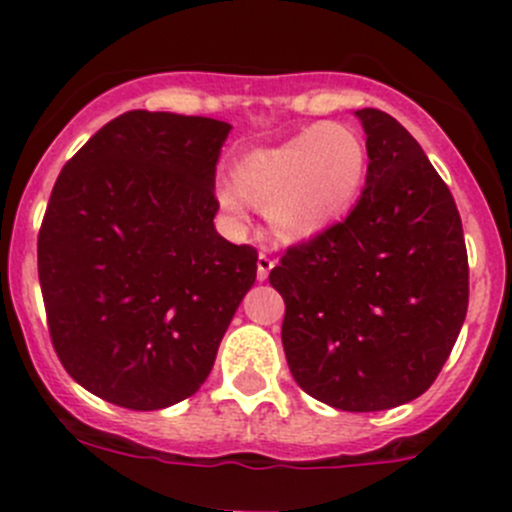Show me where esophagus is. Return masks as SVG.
<instances>
[{
	"mask_svg": "<svg viewBox=\"0 0 512 512\" xmlns=\"http://www.w3.org/2000/svg\"><path fill=\"white\" fill-rule=\"evenodd\" d=\"M272 267H274L272 257L267 255V252H260V257H257V279H260V282H265L267 274L272 272Z\"/></svg>",
	"mask_w": 512,
	"mask_h": 512,
	"instance_id": "1",
	"label": "esophagus"
}]
</instances>
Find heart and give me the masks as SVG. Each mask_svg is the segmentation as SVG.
Returning <instances> with one entry per match:
<instances>
[{"mask_svg": "<svg viewBox=\"0 0 512 512\" xmlns=\"http://www.w3.org/2000/svg\"><path fill=\"white\" fill-rule=\"evenodd\" d=\"M365 166L368 152L353 129L311 125L277 147L245 154L235 184L220 181L215 201L233 228H245L257 206L279 240H309L353 206Z\"/></svg>", "mask_w": 512, "mask_h": 512, "instance_id": "1", "label": "heart"}]
</instances>
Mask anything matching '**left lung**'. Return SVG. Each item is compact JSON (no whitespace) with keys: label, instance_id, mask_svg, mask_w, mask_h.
I'll list each match as a JSON object with an SVG mask.
<instances>
[{"label":"left lung","instance_id":"8db88e82","mask_svg":"<svg viewBox=\"0 0 512 512\" xmlns=\"http://www.w3.org/2000/svg\"><path fill=\"white\" fill-rule=\"evenodd\" d=\"M368 176L346 220L270 272L282 343L306 395L346 412L405 405L437 380L469 309V257L449 186L383 110L355 112Z\"/></svg>","mask_w":512,"mask_h":512}]
</instances>
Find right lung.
<instances>
[{
  "label": "right lung",
  "instance_id": "add662e5",
  "mask_svg": "<svg viewBox=\"0 0 512 512\" xmlns=\"http://www.w3.org/2000/svg\"><path fill=\"white\" fill-rule=\"evenodd\" d=\"M228 122L132 110L63 166L39 233L48 331L78 385L164 410L206 383L257 277L218 235L215 164Z\"/></svg>",
  "mask_w": 512,
  "mask_h": 512
}]
</instances>
